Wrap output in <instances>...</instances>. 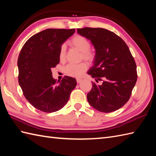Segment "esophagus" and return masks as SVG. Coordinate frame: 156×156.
<instances>
[{
	"label": "esophagus",
	"instance_id": "1",
	"mask_svg": "<svg viewBox=\"0 0 156 156\" xmlns=\"http://www.w3.org/2000/svg\"><path fill=\"white\" fill-rule=\"evenodd\" d=\"M76 81H77V83H80V82L82 81V79L77 78V79H76Z\"/></svg>",
	"mask_w": 156,
	"mask_h": 156
}]
</instances>
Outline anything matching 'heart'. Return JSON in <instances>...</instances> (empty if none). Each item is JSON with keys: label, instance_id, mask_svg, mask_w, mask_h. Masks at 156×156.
Masks as SVG:
<instances>
[{"label": "heart", "instance_id": "b5f03b06", "mask_svg": "<svg viewBox=\"0 0 156 156\" xmlns=\"http://www.w3.org/2000/svg\"><path fill=\"white\" fill-rule=\"evenodd\" d=\"M69 45L72 48L78 49L81 51V59H84L88 63L93 62L96 58V53L90 49V42L84 36L81 35H76L69 41ZM59 58L60 61L64 62L66 58V48L65 45H62L59 49ZM87 64L84 62L78 64H69L64 68V72L66 74L72 77L79 78L84 74L87 70Z\"/></svg>", "mask_w": 156, "mask_h": 156}]
</instances>
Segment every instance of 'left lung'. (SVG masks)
I'll list each match as a JSON object with an SVG mask.
<instances>
[{
	"mask_svg": "<svg viewBox=\"0 0 156 156\" xmlns=\"http://www.w3.org/2000/svg\"><path fill=\"white\" fill-rule=\"evenodd\" d=\"M90 39L96 49L94 66L88 74L102 85L92 82L87 99L92 107L102 112L121 108L130 98L137 79V66L128 46L115 33L103 28L77 29Z\"/></svg>",
	"mask_w": 156,
	"mask_h": 156,
	"instance_id": "left-lung-1",
	"label": "left lung"
}]
</instances>
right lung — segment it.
I'll return each mask as SVG.
<instances>
[{
  "instance_id": "right-lung-1",
  "label": "right lung",
  "mask_w": 156,
  "mask_h": 156,
  "mask_svg": "<svg viewBox=\"0 0 156 156\" xmlns=\"http://www.w3.org/2000/svg\"><path fill=\"white\" fill-rule=\"evenodd\" d=\"M74 32V29H45L29 38L20 51L19 83L25 98L39 111L60 110L77 84L75 78L67 76L57 82L51 72L59 63L62 44Z\"/></svg>"
}]
</instances>
